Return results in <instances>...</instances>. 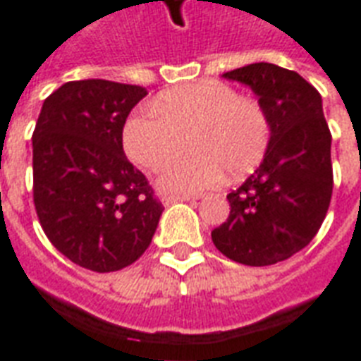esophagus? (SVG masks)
<instances>
[{
    "mask_svg": "<svg viewBox=\"0 0 361 361\" xmlns=\"http://www.w3.org/2000/svg\"><path fill=\"white\" fill-rule=\"evenodd\" d=\"M199 197H189V195H172V197H162V204L170 207V204L178 203V201H193L195 203Z\"/></svg>",
    "mask_w": 361,
    "mask_h": 361,
    "instance_id": "obj_1",
    "label": "esophagus"
}]
</instances>
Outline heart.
<instances>
[{
	"instance_id": "obj_1",
	"label": "heart",
	"mask_w": 361,
	"mask_h": 361,
	"mask_svg": "<svg viewBox=\"0 0 361 361\" xmlns=\"http://www.w3.org/2000/svg\"><path fill=\"white\" fill-rule=\"evenodd\" d=\"M152 108L133 114L123 127V145L135 164L158 172L188 149V139L195 149L166 168L158 180L164 191L199 193L212 188L224 170L242 178L265 154V114L228 85L207 81L173 89Z\"/></svg>"
}]
</instances>
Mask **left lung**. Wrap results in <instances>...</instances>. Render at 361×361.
Returning a JSON list of instances; mask_svg holds the SVG:
<instances>
[{
	"label": "left lung",
	"mask_w": 361,
	"mask_h": 361,
	"mask_svg": "<svg viewBox=\"0 0 361 361\" xmlns=\"http://www.w3.org/2000/svg\"><path fill=\"white\" fill-rule=\"evenodd\" d=\"M250 87L271 131L263 162L228 193L230 216L212 230L216 250L235 263L286 261L315 238L333 195L331 131L315 87L274 63L222 75Z\"/></svg>",
	"instance_id": "obj_1"
}]
</instances>
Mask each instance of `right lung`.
I'll return each mask as SVG.
<instances>
[{
    "mask_svg": "<svg viewBox=\"0 0 361 361\" xmlns=\"http://www.w3.org/2000/svg\"><path fill=\"white\" fill-rule=\"evenodd\" d=\"M145 96L137 85L71 81L44 100L36 121V214L54 247L89 271L135 263L164 211L123 152L126 119Z\"/></svg>",
    "mask_w": 361,
    "mask_h": 361,
    "instance_id": "right-lung-1",
    "label": "right lung"
}]
</instances>
